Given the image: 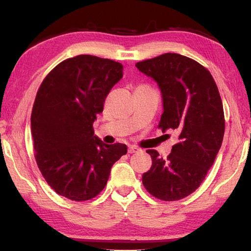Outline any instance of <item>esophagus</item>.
Returning <instances> with one entry per match:
<instances>
[{
    "mask_svg": "<svg viewBox=\"0 0 251 251\" xmlns=\"http://www.w3.org/2000/svg\"><path fill=\"white\" fill-rule=\"evenodd\" d=\"M138 151H141V150L136 146H129V148H128L129 154H133V152H138Z\"/></svg>",
    "mask_w": 251,
    "mask_h": 251,
    "instance_id": "esophagus-1",
    "label": "esophagus"
}]
</instances>
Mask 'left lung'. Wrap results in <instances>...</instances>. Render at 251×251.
Here are the masks:
<instances>
[{
	"label": "left lung",
	"instance_id": "8db88e82",
	"mask_svg": "<svg viewBox=\"0 0 251 251\" xmlns=\"http://www.w3.org/2000/svg\"><path fill=\"white\" fill-rule=\"evenodd\" d=\"M136 67L161 92L158 128L179 135L166 159L155 150L146 151L152 164L143 174V185L160 201H179L201 186L222 147L225 116L218 87L206 67L180 54L159 55Z\"/></svg>",
	"mask_w": 251,
	"mask_h": 251
}]
</instances>
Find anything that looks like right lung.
Segmentation results:
<instances>
[{
	"label": "right lung",
	"mask_w": 251,
	"mask_h": 251,
	"mask_svg": "<svg viewBox=\"0 0 251 251\" xmlns=\"http://www.w3.org/2000/svg\"><path fill=\"white\" fill-rule=\"evenodd\" d=\"M122 77L121 63L77 55L59 63L42 82L31 115L35 159L61 196L75 201L94 198L127 152L125 144H105L93 128L106 96Z\"/></svg>",
	"instance_id": "obj_1"
}]
</instances>
